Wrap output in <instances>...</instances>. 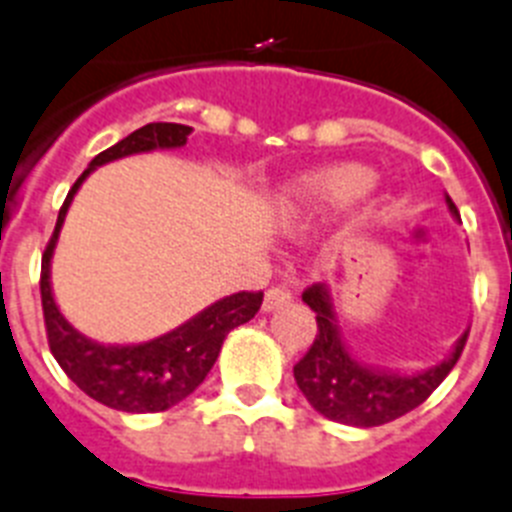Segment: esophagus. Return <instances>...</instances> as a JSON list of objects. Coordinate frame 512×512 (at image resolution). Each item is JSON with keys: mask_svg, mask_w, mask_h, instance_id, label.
Masks as SVG:
<instances>
[{"mask_svg": "<svg viewBox=\"0 0 512 512\" xmlns=\"http://www.w3.org/2000/svg\"><path fill=\"white\" fill-rule=\"evenodd\" d=\"M287 300H292V290L285 285H272L269 290H266L264 295V310H274L279 308L282 303H287Z\"/></svg>", "mask_w": 512, "mask_h": 512, "instance_id": "obj_1", "label": "esophagus"}]
</instances>
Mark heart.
I'll return each instance as SVG.
<instances>
[{
    "label": "heart",
    "instance_id": "heart-1",
    "mask_svg": "<svg viewBox=\"0 0 512 512\" xmlns=\"http://www.w3.org/2000/svg\"><path fill=\"white\" fill-rule=\"evenodd\" d=\"M373 181V170L365 165L342 163L323 168L292 189L282 217L292 230H303L355 204L362 194H368Z\"/></svg>",
    "mask_w": 512,
    "mask_h": 512
}]
</instances>
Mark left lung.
<instances>
[{"label": "left lung", "mask_w": 512, "mask_h": 512, "mask_svg": "<svg viewBox=\"0 0 512 512\" xmlns=\"http://www.w3.org/2000/svg\"><path fill=\"white\" fill-rule=\"evenodd\" d=\"M453 217H458L456 204L448 199ZM303 300L316 310V339L295 365V381L310 406L323 417L355 427H378L404 417L427 401L435 388L445 381L466 347L469 331L458 339L451 357L440 365L417 375H396L383 370L365 368L344 347L334 321L331 298L323 285H310Z\"/></svg>", "instance_id": "1"}]
</instances>
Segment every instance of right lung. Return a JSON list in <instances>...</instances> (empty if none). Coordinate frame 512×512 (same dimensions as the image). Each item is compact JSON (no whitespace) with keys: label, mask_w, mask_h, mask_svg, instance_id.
Listing matches in <instances>:
<instances>
[{"label":"right lung","mask_w":512,"mask_h":512,"mask_svg":"<svg viewBox=\"0 0 512 512\" xmlns=\"http://www.w3.org/2000/svg\"><path fill=\"white\" fill-rule=\"evenodd\" d=\"M189 134L191 126L157 121V124H147L142 129L131 131L129 137L95 155L90 168L69 189L67 199L59 209L54 235L43 251L41 305L51 355L56 357L69 381L77 383L80 391H85L90 399L100 401V404L119 409V412H165V409L186 399L189 393H194L212 370L225 336L240 323L251 321L259 313L261 300H264L261 290L235 292L230 298H222L209 305L189 323L178 326L176 331L157 336L152 342L129 344V347H103L98 342H90L80 331H74L56 308L51 282H48V266H51V253H54L69 202L80 189V183L87 178V173L98 165L134 155V152L183 147Z\"/></svg>","instance_id":"1"}]
</instances>
